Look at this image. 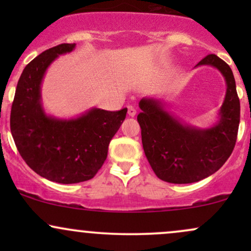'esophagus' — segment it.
Masks as SVG:
<instances>
[{
	"label": "esophagus",
	"instance_id": "obj_1",
	"mask_svg": "<svg viewBox=\"0 0 251 251\" xmlns=\"http://www.w3.org/2000/svg\"><path fill=\"white\" fill-rule=\"evenodd\" d=\"M127 114L129 117H134L137 114V109H135L133 106H128L127 107Z\"/></svg>",
	"mask_w": 251,
	"mask_h": 251
}]
</instances>
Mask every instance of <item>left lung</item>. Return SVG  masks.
Segmentation results:
<instances>
[{"mask_svg": "<svg viewBox=\"0 0 251 251\" xmlns=\"http://www.w3.org/2000/svg\"><path fill=\"white\" fill-rule=\"evenodd\" d=\"M211 66L221 72L226 83L218 120L208 128L181 122L157 98H143L137 120L142 128L143 149L159 179L174 184L201 180L218 171L235 148L240 125V99L229 65L215 54L196 65Z\"/></svg>", "mask_w": 251, "mask_h": 251, "instance_id": "8db88e82", "label": "left lung"}]
</instances>
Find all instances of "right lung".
Masks as SVG:
<instances>
[{
	"instance_id": "right-lung-1",
	"label": "right lung",
	"mask_w": 251,
	"mask_h": 251,
	"mask_svg": "<svg viewBox=\"0 0 251 251\" xmlns=\"http://www.w3.org/2000/svg\"><path fill=\"white\" fill-rule=\"evenodd\" d=\"M75 43H62L25 67L10 112V131L27 165L46 179L74 184L92 179L107 158L108 145L125 120L127 108H91L76 118L50 116L42 105L41 85L48 67Z\"/></svg>"
}]
</instances>
